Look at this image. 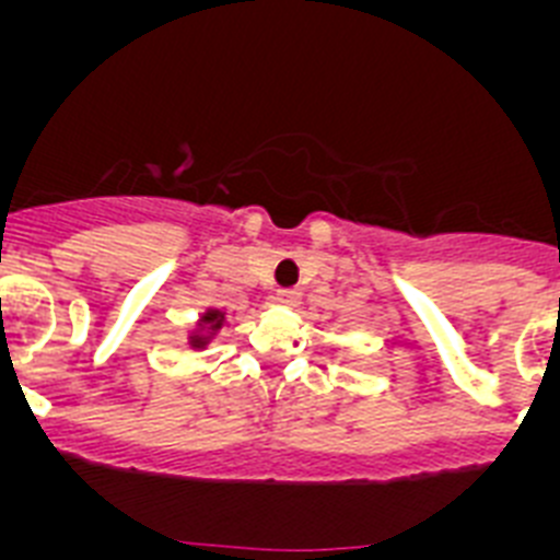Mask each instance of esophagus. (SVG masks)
Here are the masks:
<instances>
[{
  "label": "esophagus",
  "mask_w": 560,
  "mask_h": 560,
  "mask_svg": "<svg viewBox=\"0 0 560 560\" xmlns=\"http://www.w3.org/2000/svg\"><path fill=\"white\" fill-rule=\"evenodd\" d=\"M276 301H279L281 306H287V310H292V306H299L301 292L299 290H279L276 292Z\"/></svg>",
  "instance_id": "34e87169"
}]
</instances>
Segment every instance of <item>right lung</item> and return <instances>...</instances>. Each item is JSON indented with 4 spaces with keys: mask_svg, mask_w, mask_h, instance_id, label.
<instances>
[{
    "mask_svg": "<svg viewBox=\"0 0 560 560\" xmlns=\"http://www.w3.org/2000/svg\"><path fill=\"white\" fill-rule=\"evenodd\" d=\"M225 320H229V312H223V310H203V312H200L198 320H195V326L189 329V335H186L189 349H195V351L209 349L211 340H214V337H218V331L225 326Z\"/></svg>",
    "mask_w": 560,
    "mask_h": 560,
    "instance_id": "obj_1",
    "label": "right lung"
}]
</instances>
